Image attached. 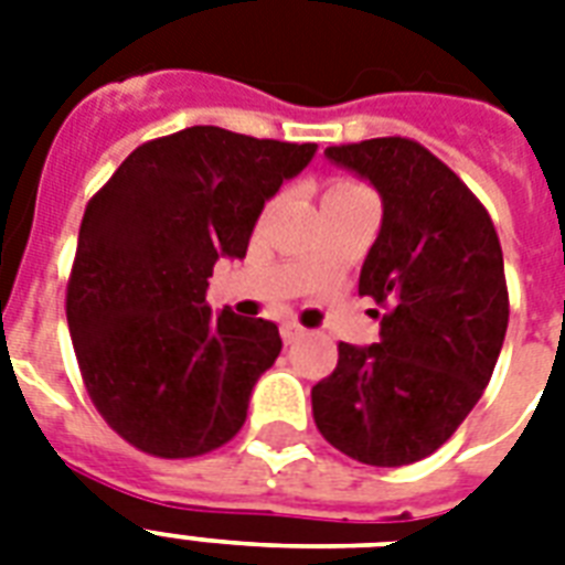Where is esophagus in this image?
Here are the masks:
<instances>
[{
  "instance_id": "esophagus-1",
  "label": "esophagus",
  "mask_w": 565,
  "mask_h": 565,
  "mask_svg": "<svg viewBox=\"0 0 565 565\" xmlns=\"http://www.w3.org/2000/svg\"><path fill=\"white\" fill-rule=\"evenodd\" d=\"M305 334H308V328L299 326V322H284V326H281L284 343H296V340H301Z\"/></svg>"
}]
</instances>
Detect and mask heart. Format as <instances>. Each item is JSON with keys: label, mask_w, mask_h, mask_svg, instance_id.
<instances>
[{"label": "heart", "mask_w": 565, "mask_h": 565, "mask_svg": "<svg viewBox=\"0 0 565 565\" xmlns=\"http://www.w3.org/2000/svg\"><path fill=\"white\" fill-rule=\"evenodd\" d=\"M331 188H363V184H358V181H337Z\"/></svg>", "instance_id": "1"}]
</instances>
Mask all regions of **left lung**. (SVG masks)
Returning <instances> with one entry per match:
<instances>
[{
    "label": "left lung",
    "instance_id": "left-lung-1",
    "mask_svg": "<svg viewBox=\"0 0 565 565\" xmlns=\"http://www.w3.org/2000/svg\"><path fill=\"white\" fill-rule=\"evenodd\" d=\"M326 154L384 202L358 284L384 313L375 345L340 343L337 370L310 390L313 422L352 460L416 463L460 428L499 361L510 319L499 234L478 195L411 137Z\"/></svg>",
    "mask_w": 565,
    "mask_h": 565
}]
</instances>
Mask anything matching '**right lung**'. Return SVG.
Here are the masks:
<instances>
[{"label": "right lung", "instance_id": "1", "mask_svg": "<svg viewBox=\"0 0 565 565\" xmlns=\"http://www.w3.org/2000/svg\"><path fill=\"white\" fill-rule=\"evenodd\" d=\"M317 143L193 126L137 146L84 207L66 322L90 402L135 448L207 455L246 422L278 326L211 313L220 257H246L266 199Z\"/></svg>", "mask_w": 565, "mask_h": 565}]
</instances>
